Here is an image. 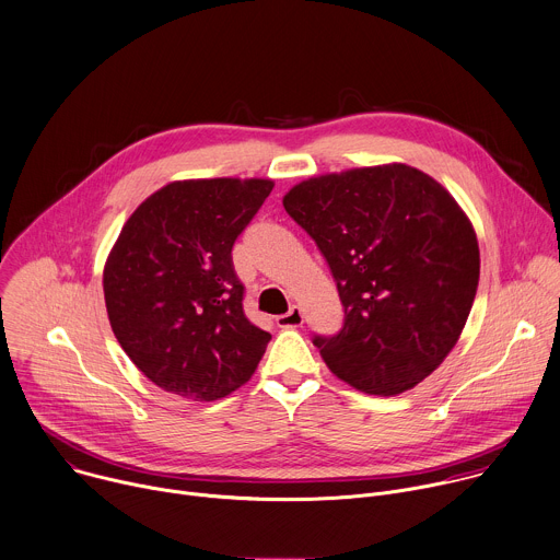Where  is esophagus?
Listing matches in <instances>:
<instances>
[{"label":"esophagus","mask_w":560,"mask_h":560,"mask_svg":"<svg viewBox=\"0 0 560 560\" xmlns=\"http://www.w3.org/2000/svg\"><path fill=\"white\" fill-rule=\"evenodd\" d=\"M302 322H304V315H302V308H300L298 304H293L287 313H282V315L276 317V324H278L280 328H295V326H300Z\"/></svg>","instance_id":"obj_1"}]
</instances>
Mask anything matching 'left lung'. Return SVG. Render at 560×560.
Masks as SVG:
<instances>
[{
    "mask_svg": "<svg viewBox=\"0 0 560 560\" xmlns=\"http://www.w3.org/2000/svg\"><path fill=\"white\" fill-rule=\"evenodd\" d=\"M282 205L338 282L345 326L317 338L322 360L353 388H415L455 349L479 287L470 218L432 176L404 163L311 176Z\"/></svg>",
    "mask_w": 560,
    "mask_h": 560,
    "instance_id": "8db88e82",
    "label": "left lung"
}]
</instances>
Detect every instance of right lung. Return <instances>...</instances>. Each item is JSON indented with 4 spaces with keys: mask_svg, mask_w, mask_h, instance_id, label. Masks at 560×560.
Segmentation results:
<instances>
[{
    "mask_svg": "<svg viewBox=\"0 0 560 560\" xmlns=\"http://www.w3.org/2000/svg\"><path fill=\"white\" fill-rule=\"evenodd\" d=\"M271 189V178L174 180L126 220L103 267L105 308L159 388L213 401L256 373L271 335L245 317L232 247Z\"/></svg>",
    "mask_w": 560,
    "mask_h": 560,
    "instance_id": "1",
    "label": "right lung"
}]
</instances>
